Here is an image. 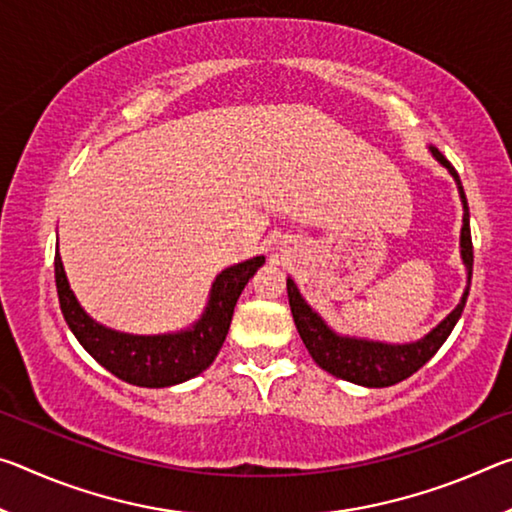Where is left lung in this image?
Listing matches in <instances>:
<instances>
[{
  "instance_id": "1",
  "label": "left lung",
  "mask_w": 512,
  "mask_h": 512,
  "mask_svg": "<svg viewBox=\"0 0 512 512\" xmlns=\"http://www.w3.org/2000/svg\"><path fill=\"white\" fill-rule=\"evenodd\" d=\"M433 158H436L443 167L449 169V173L456 178L458 192L463 198V230H461V255L467 266V282L472 280V264H474V250H472V235H470V210H467V198L463 192L461 178H458L456 169L452 167L443 153L431 146ZM287 293H289V305L293 320L300 332V339L309 350L311 359H314L320 368L327 370L329 375L352 381V384L368 386V388H384L393 386L397 381H404L411 377L413 372H418L424 363H427L433 354L440 350V345L447 341V336L452 334L454 325L461 318L465 309L467 293H470V284L463 293V300L458 302V307L449 314L443 323H440L433 332H429L418 343L409 345H384V343H372V341H359V339H345V336H336L329 329L323 318L302 300L300 291L293 280H287Z\"/></svg>"
}]
</instances>
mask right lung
<instances>
[{
	"label": "right lung",
	"instance_id": "1",
	"mask_svg": "<svg viewBox=\"0 0 512 512\" xmlns=\"http://www.w3.org/2000/svg\"><path fill=\"white\" fill-rule=\"evenodd\" d=\"M262 264L264 257H253L248 262L225 268L212 284L210 305H207L203 318L189 332L133 336L112 332V329L94 323L69 289L60 255L56 253L54 257L60 311H63L69 329L108 372L121 381L144 388L180 384V381L192 379L210 368L228 336L241 291Z\"/></svg>",
	"mask_w": 512,
	"mask_h": 512
}]
</instances>
